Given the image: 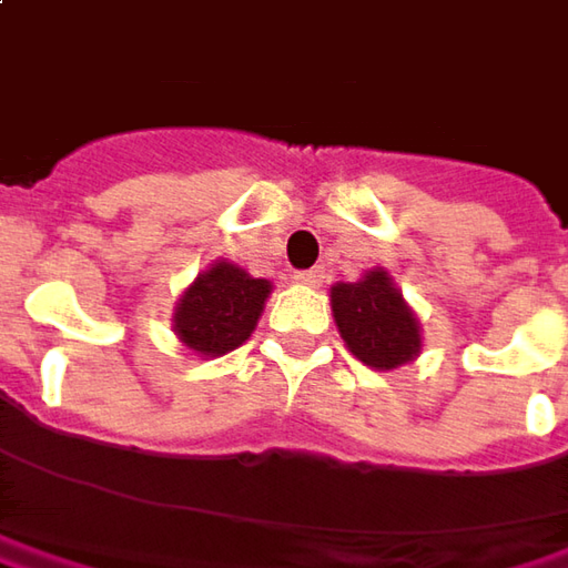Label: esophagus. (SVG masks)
I'll list each match as a JSON object with an SVG mask.
<instances>
[{"mask_svg": "<svg viewBox=\"0 0 568 568\" xmlns=\"http://www.w3.org/2000/svg\"><path fill=\"white\" fill-rule=\"evenodd\" d=\"M292 280H295V283H302V285H321L323 283V270H302V273H295Z\"/></svg>", "mask_w": 568, "mask_h": 568, "instance_id": "1", "label": "esophagus"}]
</instances>
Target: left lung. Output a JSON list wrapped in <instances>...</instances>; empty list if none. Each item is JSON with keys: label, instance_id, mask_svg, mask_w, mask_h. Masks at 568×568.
I'll return each mask as SVG.
<instances>
[{"label": "left lung", "instance_id": "obj_1", "mask_svg": "<svg viewBox=\"0 0 568 568\" xmlns=\"http://www.w3.org/2000/svg\"><path fill=\"white\" fill-rule=\"evenodd\" d=\"M333 321L345 348L374 371H396L420 355V321L389 270H364L358 283L329 288Z\"/></svg>", "mask_w": 568, "mask_h": 568}]
</instances>
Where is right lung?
<instances>
[{"label":"right lung","instance_id":"obj_1","mask_svg":"<svg viewBox=\"0 0 568 568\" xmlns=\"http://www.w3.org/2000/svg\"><path fill=\"white\" fill-rule=\"evenodd\" d=\"M270 292V280H257L245 266L220 257L206 264L179 295L172 333L191 355L220 358L251 339Z\"/></svg>","mask_w":568,"mask_h":568}]
</instances>
